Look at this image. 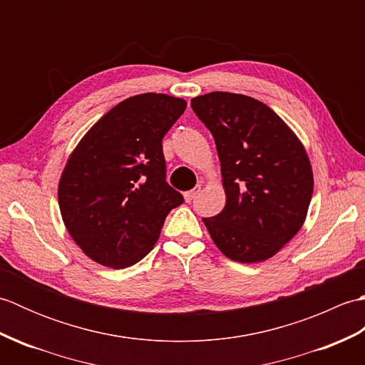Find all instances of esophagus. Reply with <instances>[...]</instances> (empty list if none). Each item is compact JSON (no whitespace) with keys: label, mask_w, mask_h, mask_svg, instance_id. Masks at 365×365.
Segmentation results:
<instances>
[{"label":"esophagus","mask_w":365,"mask_h":365,"mask_svg":"<svg viewBox=\"0 0 365 365\" xmlns=\"http://www.w3.org/2000/svg\"><path fill=\"white\" fill-rule=\"evenodd\" d=\"M199 192H200V185H197V187H195L191 191L185 192L183 197H185V200H187V202H191V200L195 199V197L199 195Z\"/></svg>","instance_id":"esophagus-1"}]
</instances>
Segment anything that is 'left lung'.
<instances>
[{
	"label": "left lung",
	"instance_id": "left-lung-1",
	"mask_svg": "<svg viewBox=\"0 0 365 365\" xmlns=\"http://www.w3.org/2000/svg\"><path fill=\"white\" fill-rule=\"evenodd\" d=\"M212 131L226 205L202 218L220 251L240 263L273 257L304 224L314 174L304 145L265 103L230 92L191 98Z\"/></svg>",
	"mask_w": 365,
	"mask_h": 365
}]
</instances>
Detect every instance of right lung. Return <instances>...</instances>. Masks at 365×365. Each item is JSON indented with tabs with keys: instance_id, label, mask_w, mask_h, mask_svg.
<instances>
[{
	"instance_id": "add662e5",
	"label": "right lung",
	"mask_w": 365,
	"mask_h": 365,
	"mask_svg": "<svg viewBox=\"0 0 365 365\" xmlns=\"http://www.w3.org/2000/svg\"><path fill=\"white\" fill-rule=\"evenodd\" d=\"M187 102L139 94L111 108L71 153L58 187L63 221L81 251L114 269L144 259L183 202L166 182L163 138Z\"/></svg>"
}]
</instances>
